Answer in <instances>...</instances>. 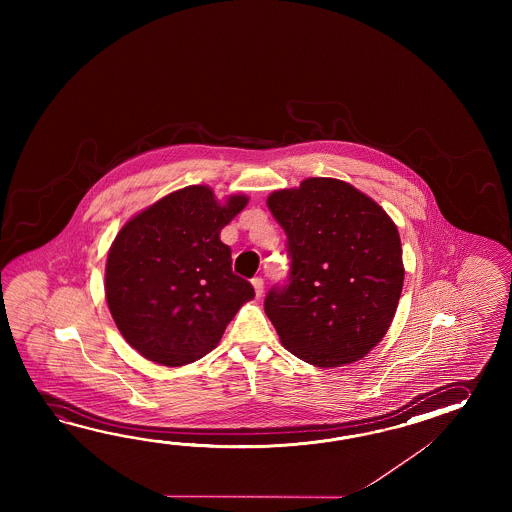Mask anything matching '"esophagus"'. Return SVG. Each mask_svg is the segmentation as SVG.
Listing matches in <instances>:
<instances>
[{"instance_id":"1","label":"esophagus","mask_w":512,"mask_h":512,"mask_svg":"<svg viewBox=\"0 0 512 512\" xmlns=\"http://www.w3.org/2000/svg\"><path fill=\"white\" fill-rule=\"evenodd\" d=\"M251 283L252 287H254V293L260 298L261 294H263V280H261L260 276H256V278H252Z\"/></svg>"}]
</instances>
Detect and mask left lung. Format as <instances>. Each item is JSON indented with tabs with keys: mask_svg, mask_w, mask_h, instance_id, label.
Wrapping results in <instances>:
<instances>
[{
	"mask_svg": "<svg viewBox=\"0 0 512 512\" xmlns=\"http://www.w3.org/2000/svg\"><path fill=\"white\" fill-rule=\"evenodd\" d=\"M267 207L291 258L287 283L265 296L283 348L318 368L362 359L386 335L403 291L395 223L355 186L327 177L276 190Z\"/></svg>",
	"mask_w": 512,
	"mask_h": 512,
	"instance_id": "left-lung-1",
	"label": "left lung"
}]
</instances>
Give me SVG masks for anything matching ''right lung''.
I'll use <instances>...</instances> for the list:
<instances>
[{"mask_svg": "<svg viewBox=\"0 0 512 512\" xmlns=\"http://www.w3.org/2000/svg\"><path fill=\"white\" fill-rule=\"evenodd\" d=\"M247 201L230 196L219 205L208 186H186L120 229L106 263V300L122 337L142 357L164 366L205 357L254 298L219 240Z\"/></svg>", "mask_w": 512, "mask_h": 512, "instance_id": "right-lung-1", "label": "right lung"}]
</instances>
